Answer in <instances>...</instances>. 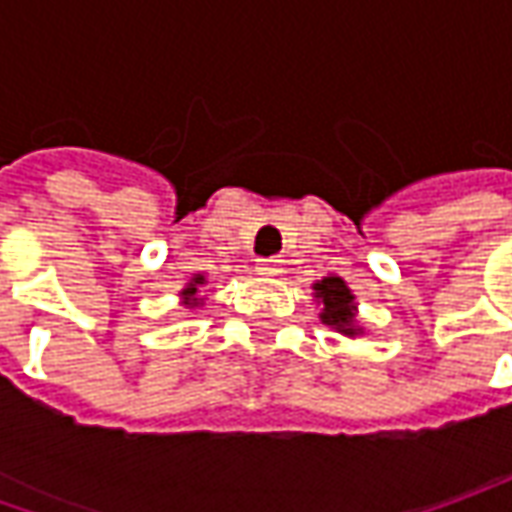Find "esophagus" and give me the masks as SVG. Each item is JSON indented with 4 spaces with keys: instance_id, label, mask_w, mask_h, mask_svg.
Listing matches in <instances>:
<instances>
[{
    "instance_id": "esophagus-1",
    "label": "esophagus",
    "mask_w": 512,
    "mask_h": 512,
    "mask_svg": "<svg viewBox=\"0 0 512 512\" xmlns=\"http://www.w3.org/2000/svg\"><path fill=\"white\" fill-rule=\"evenodd\" d=\"M256 270H259L262 276H279V273L285 270V259H279V256H267V259H259V262H256Z\"/></svg>"
}]
</instances>
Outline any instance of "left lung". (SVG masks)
<instances>
[{
	"instance_id": "obj_1",
	"label": "left lung",
	"mask_w": 512,
	"mask_h": 512,
	"mask_svg": "<svg viewBox=\"0 0 512 512\" xmlns=\"http://www.w3.org/2000/svg\"><path fill=\"white\" fill-rule=\"evenodd\" d=\"M313 299L322 305V313H319L322 325L333 327L336 333H342L347 339L362 336L364 327L356 319V310H359L356 296H353V290L347 287L342 276H325L322 282H316L313 285Z\"/></svg>"
}]
</instances>
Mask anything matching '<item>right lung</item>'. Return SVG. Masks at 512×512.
Here are the masks:
<instances>
[{
  "instance_id": "add662e5",
  "label": "right lung",
  "mask_w": 512,
  "mask_h": 512,
  "mask_svg": "<svg viewBox=\"0 0 512 512\" xmlns=\"http://www.w3.org/2000/svg\"><path fill=\"white\" fill-rule=\"evenodd\" d=\"M207 285V279L202 276V273H196L190 282H187L185 287H182V293H179V299H182V305L190 307V310H196V307H202L205 305V299L199 296V287H205Z\"/></svg>"
}]
</instances>
